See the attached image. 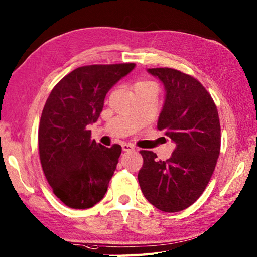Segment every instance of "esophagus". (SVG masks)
I'll use <instances>...</instances> for the list:
<instances>
[{
  "label": "esophagus",
  "mask_w": 257,
  "mask_h": 257,
  "mask_svg": "<svg viewBox=\"0 0 257 257\" xmlns=\"http://www.w3.org/2000/svg\"><path fill=\"white\" fill-rule=\"evenodd\" d=\"M122 150L124 152H132L135 151V147L132 144H127V143H123L122 144Z\"/></svg>",
  "instance_id": "34e87169"
}]
</instances>
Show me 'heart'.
Returning <instances> with one entry per match:
<instances>
[{
	"instance_id": "heart-1",
	"label": "heart",
	"mask_w": 257,
	"mask_h": 257,
	"mask_svg": "<svg viewBox=\"0 0 257 257\" xmlns=\"http://www.w3.org/2000/svg\"><path fill=\"white\" fill-rule=\"evenodd\" d=\"M150 87H154L153 83L148 82V81H140L136 83L134 85V90L138 91V90H141V89H145V88H150Z\"/></svg>"
}]
</instances>
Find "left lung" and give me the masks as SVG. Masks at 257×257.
<instances>
[{
    "mask_svg": "<svg viewBox=\"0 0 257 257\" xmlns=\"http://www.w3.org/2000/svg\"><path fill=\"white\" fill-rule=\"evenodd\" d=\"M164 84L165 101L157 128L176 144L167 161L141 151L139 182L144 197L164 212H178L197 201L212 176L220 154L219 114L197 79L172 68L147 69Z\"/></svg>",
    "mask_w": 257,
    "mask_h": 257,
    "instance_id": "8db88e82",
    "label": "left lung"
}]
</instances>
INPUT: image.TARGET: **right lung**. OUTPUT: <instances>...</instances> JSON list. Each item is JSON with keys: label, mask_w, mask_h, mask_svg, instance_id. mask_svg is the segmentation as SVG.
<instances>
[{"label": "right lung", "mask_w": 257, "mask_h": 257, "mask_svg": "<svg viewBox=\"0 0 257 257\" xmlns=\"http://www.w3.org/2000/svg\"><path fill=\"white\" fill-rule=\"evenodd\" d=\"M134 67H79L51 90L38 128L39 157L48 184L67 207L89 209L105 195L122 147L91 140L88 125L98 121L106 93Z\"/></svg>", "instance_id": "add662e5"}]
</instances>
